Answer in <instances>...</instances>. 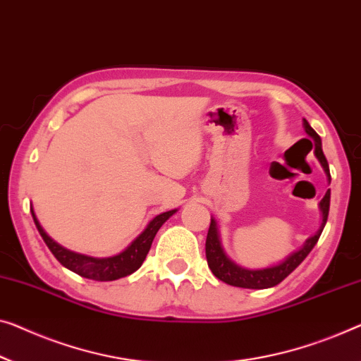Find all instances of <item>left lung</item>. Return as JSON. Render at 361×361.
Here are the masks:
<instances>
[{
	"label": "left lung",
	"mask_w": 361,
	"mask_h": 361,
	"mask_svg": "<svg viewBox=\"0 0 361 361\" xmlns=\"http://www.w3.org/2000/svg\"><path fill=\"white\" fill-rule=\"evenodd\" d=\"M303 126H305L306 134H308V136L314 141V154L321 162L322 169H324L327 178H329V183H331L329 164H327L326 155L322 152L321 137L318 136V133L310 126V123L306 120H303ZM329 204H331V190H327L326 196L322 197V201L319 202V207L322 212V224L318 232L311 236V238L306 240L305 245L301 246L298 251H295L293 255H290L287 259L281 262V264L266 267V269H245V267H240L238 264H235V262L224 252V248L219 240L217 224H215L214 219H211V225H209V232L206 238V257L212 274L222 282L233 285V287L256 288V290L276 287L277 283H281L285 277L290 276V274H292L295 269L301 264V261L310 255V251L314 248L316 243H318L319 236L322 233V228H324V225L327 222V215H329Z\"/></svg>",
	"instance_id": "8db88e82"
}]
</instances>
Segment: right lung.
<instances>
[{
	"mask_svg": "<svg viewBox=\"0 0 361 361\" xmlns=\"http://www.w3.org/2000/svg\"><path fill=\"white\" fill-rule=\"evenodd\" d=\"M30 212L37 225V230H39L43 241L47 243L48 250L53 252V256H55L64 267L79 274V276L84 279H90V281H99V282H109V281H116V279L126 277L129 274H133L134 271H137V269L141 267L150 250V245H152L154 236L157 235L159 228L162 227L166 220L176 212V209L164 214H159L157 217H154L149 222L146 230H144V232L139 235L125 251H121L120 255L110 256V257H92V256L79 255V252L63 248L61 245H58L55 240H51L50 236L45 233V230L42 228V225L35 217L34 209H30Z\"/></svg>",
	"mask_w": 361,
	"mask_h": 361,
	"instance_id": "add662e5",
	"label": "right lung"
}]
</instances>
